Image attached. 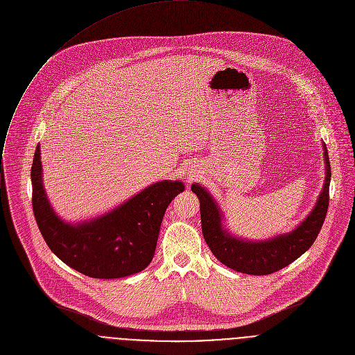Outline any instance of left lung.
Returning <instances> with one entry per match:
<instances>
[{"instance_id":"left-lung-1","label":"left lung","mask_w":355,"mask_h":355,"mask_svg":"<svg viewBox=\"0 0 355 355\" xmlns=\"http://www.w3.org/2000/svg\"><path fill=\"white\" fill-rule=\"evenodd\" d=\"M324 149L327 177L314 210L295 231L270 241L248 242L231 236L223 230L221 211L213 198L200 185H192V192L200 202L203 236L217 260L242 274L268 275L285 268L311 248L324 225L329 206L331 163L325 144Z\"/></svg>"}]
</instances>
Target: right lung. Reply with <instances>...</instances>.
Instances as JSON below:
<instances>
[{"label":"right lung","instance_id":"right-lung-1","mask_svg":"<svg viewBox=\"0 0 355 355\" xmlns=\"http://www.w3.org/2000/svg\"><path fill=\"white\" fill-rule=\"evenodd\" d=\"M41 173L37 146L31 164V203L44 241L70 268L99 279L128 277L148 267L166 209L184 191L180 181L156 182L113 211L89 223L70 225L53 213Z\"/></svg>","mask_w":355,"mask_h":355}]
</instances>
